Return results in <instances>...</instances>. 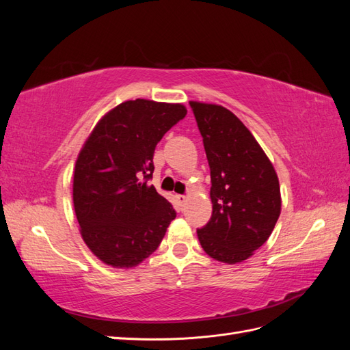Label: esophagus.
Listing matches in <instances>:
<instances>
[{
  "label": "esophagus",
  "mask_w": 350,
  "mask_h": 350,
  "mask_svg": "<svg viewBox=\"0 0 350 350\" xmlns=\"http://www.w3.org/2000/svg\"><path fill=\"white\" fill-rule=\"evenodd\" d=\"M175 198L178 200L179 204H184L185 201H187V197H185V196H179V194H178V196H175Z\"/></svg>",
  "instance_id": "esophagus-1"
}]
</instances>
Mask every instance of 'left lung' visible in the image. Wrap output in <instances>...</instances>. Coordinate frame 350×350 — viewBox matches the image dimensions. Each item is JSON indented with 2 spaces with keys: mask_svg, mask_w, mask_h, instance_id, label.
I'll return each instance as SVG.
<instances>
[{
  "mask_svg": "<svg viewBox=\"0 0 350 350\" xmlns=\"http://www.w3.org/2000/svg\"><path fill=\"white\" fill-rule=\"evenodd\" d=\"M210 166L213 211L197 229L211 258L235 264L269 239L280 216L276 171L237 116L219 105L189 102Z\"/></svg>",
  "mask_w": 350,
  "mask_h": 350,
  "instance_id": "1",
  "label": "left lung"
}]
</instances>
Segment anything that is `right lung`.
Returning <instances> with one entry per match:
<instances>
[{
	"label": "right lung",
	"mask_w": 350,
	"mask_h": 350,
	"mask_svg": "<svg viewBox=\"0 0 350 350\" xmlns=\"http://www.w3.org/2000/svg\"><path fill=\"white\" fill-rule=\"evenodd\" d=\"M185 115L179 103L126 100L103 116L83 146L74 169V210L86 245L108 266L140 264L176 217L149 181L156 144Z\"/></svg>",
	"instance_id": "obj_1"
}]
</instances>
